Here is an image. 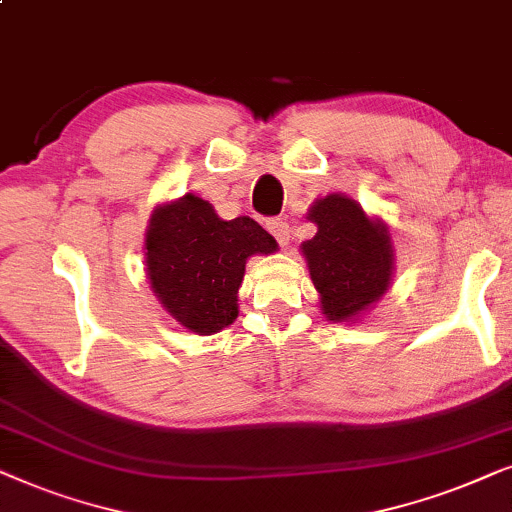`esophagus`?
Masks as SVG:
<instances>
[{
	"instance_id": "34e87169",
	"label": "esophagus",
	"mask_w": 512,
	"mask_h": 512,
	"mask_svg": "<svg viewBox=\"0 0 512 512\" xmlns=\"http://www.w3.org/2000/svg\"><path fill=\"white\" fill-rule=\"evenodd\" d=\"M267 229L271 231V234L276 236V241L281 245H288L290 243V224L283 222V220H271L267 222Z\"/></svg>"
}]
</instances>
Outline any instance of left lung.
Segmentation results:
<instances>
[{
  "instance_id": "1",
  "label": "left lung",
  "mask_w": 512,
  "mask_h": 512,
  "mask_svg": "<svg viewBox=\"0 0 512 512\" xmlns=\"http://www.w3.org/2000/svg\"><path fill=\"white\" fill-rule=\"evenodd\" d=\"M318 231L302 243L311 281L327 320L349 323L386 295L393 278V243L379 217H367L349 196L330 194L309 208Z\"/></svg>"
}]
</instances>
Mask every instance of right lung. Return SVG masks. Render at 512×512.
<instances>
[{"label": "right lung", "mask_w": 512, "mask_h": 512, "mask_svg": "<svg viewBox=\"0 0 512 512\" xmlns=\"http://www.w3.org/2000/svg\"><path fill=\"white\" fill-rule=\"evenodd\" d=\"M278 243L250 217L220 220L194 194L154 208L145 234L147 278L170 316L196 335H215L238 316L245 260Z\"/></svg>", "instance_id": "right-lung-1"}]
</instances>
